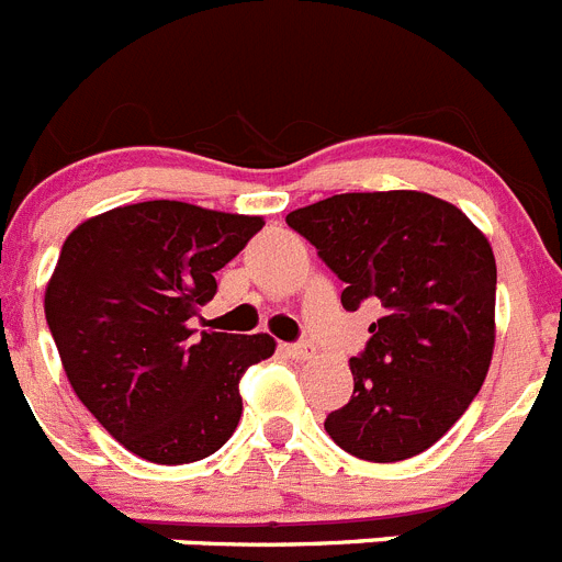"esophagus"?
Wrapping results in <instances>:
<instances>
[{
  "mask_svg": "<svg viewBox=\"0 0 562 562\" xmlns=\"http://www.w3.org/2000/svg\"><path fill=\"white\" fill-rule=\"evenodd\" d=\"M284 351L292 357V360H306V357L312 355V346L310 342H286Z\"/></svg>",
  "mask_w": 562,
  "mask_h": 562,
  "instance_id": "1",
  "label": "esophagus"
}]
</instances>
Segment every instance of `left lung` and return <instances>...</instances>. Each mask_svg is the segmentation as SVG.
Here are the masks:
<instances>
[{"mask_svg":"<svg viewBox=\"0 0 562 562\" xmlns=\"http://www.w3.org/2000/svg\"><path fill=\"white\" fill-rule=\"evenodd\" d=\"M286 225L346 284L342 310L369 297L385 310L349 360L355 394L326 416V434L366 461L419 456L484 385L495 346L493 247L459 207L419 191L337 193L292 211Z\"/></svg>","mask_w":562,"mask_h":562,"instance_id":"obj_1","label":"left lung"}]
</instances>
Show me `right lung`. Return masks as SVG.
<instances>
[{
  "instance_id": "add662e5",
  "label": "right lung",
  "mask_w": 562,
  "mask_h": 562,
  "mask_svg": "<svg viewBox=\"0 0 562 562\" xmlns=\"http://www.w3.org/2000/svg\"><path fill=\"white\" fill-rule=\"evenodd\" d=\"M261 216L154 200L112 207L69 233L44 315L78 400L140 459L216 453L241 419L238 380L276 351L270 335L188 326Z\"/></svg>"
}]
</instances>
